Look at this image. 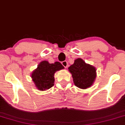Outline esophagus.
Listing matches in <instances>:
<instances>
[{
	"instance_id": "obj_1",
	"label": "esophagus",
	"mask_w": 125,
	"mask_h": 125,
	"mask_svg": "<svg viewBox=\"0 0 125 125\" xmlns=\"http://www.w3.org/2000/svg\"><path fill=\"white\" fill-rule=\"evenodd\" d=\"M62 64L64 67V68H66L67 67V66H68V63H67V61H63V62H62Z\"/></svg>"
}]
</instances>
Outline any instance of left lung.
<instances>
[{
    "label": "left lung",
    "instance_id": "left-lung-1",
    "mask_svg": "<svg viewBox=\"0 0 125 125\" xmlns=\"http://www.w3.org/2000/svg\"><path fill=\"white\" fill-rule=\"evenodd\" d=\"M68 70L72 74L73 82L77 87L86 89L92 86L96 77L94 67L87 63L81 58H78Z\"/></svg>",
    "mask_w": 125,
    "mask_h": 125
}]
</instances>
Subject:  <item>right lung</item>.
I'll return each instance as SVG.
<instances>
[{"label": "right lung", "instance_id": "add662e5", "mask_svg": "<svg viewBox=\"0 0 125 125\" xmlns=\"http://www.w3.org/2000/svg\"><path fill=\"white\" fill-rule=\"evenodd\" d=\"M62 69H64V67L58 62L49 63L48 61H43L33 71L31 77L39 90L45 91L54 85L55 72Z\"/></svg>", "mask_w": 125, "mask_h": 125}]
</instances>
